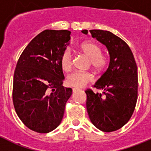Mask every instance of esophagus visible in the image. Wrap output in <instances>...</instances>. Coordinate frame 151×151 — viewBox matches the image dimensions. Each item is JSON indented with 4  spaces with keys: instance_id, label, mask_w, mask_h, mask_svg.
I'll return each mask as SVG.
<instances>
[{
    "instance_id": "obj_1",
    "label": "esophagus",
    "mask_w": 151,
    "mask_h": 151,
    "mask_svg": "<svg viewBox=\"0 0 151 151\" xmlns=\"http://www.w3.org/2000/svg\"><path fill=\"white\" fill-rule=\"evenodd\" d=\"M78 90H79V89L76 88V87H74V88H73V92H76V91H77Z\"/></svg>"
}]
</instances>
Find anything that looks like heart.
Instances as JSON below:
<instances>
[{
  "label": "heart",
  "mask_w": 151,
  "mask_h": 151,
  "mask_svg": "<svg viewBox=\"0 0 151 151\" xmlns=\"http://www.w3.org/2000/svg\"><path fill=\"white\" fill-rule=\"evenodd\" d=\"M79 50L89 57V65L96 73L104 71L108 64L107 57L103 55L101 48L93 41H85L80 44ZM60 65L64 72H70L73 68V56L71 50L65 49L60 56ZM93 81V76L87 71H75L67 78V84L70 87H83Z\"/></svg>",
  "instance_id": "1"
}]
</instances>
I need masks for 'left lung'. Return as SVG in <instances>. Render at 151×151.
<instances>
[{
  "mask_svg": "<svg viewBox=\"0 0 151 151\" xmlns=\"http://www.w3.org/2000/svg\"><path fill=\"white\" fill-rule=\"evenodd\" d=\"M87 35L88 31H81ZM93 38L106 46L110 64L93 85L102 93L85 90L91 122L100 130L113 132L122 127L134 112L138 98V72L131 50L125 41L106 30H90Z\"/></svg>",
  "mask_w": 151,
  "mask_h": 151,
  "instance_id": "obj_1",
  "label": "left lung"
}]
</instances>
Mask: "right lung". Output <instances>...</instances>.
I'll use <instances>...</instances> for the list:
<instances>
[{"label":"right lung","mask_w":151,"mask_h":151,"mask_svg":"<svg viewBox=\"0 0 151 151\" xmlns=\"http://www.w3.org/2000/svg\"><path fill=\"white\" fill-rule=\"evenodd\" d=\"M71 32L46 29L35 36L18 58L14 73L12 101L29 129L47 133L61 123L72 89L62 86L60 56Z\"/></svg>","instance_id":"1"}]
</instances>
